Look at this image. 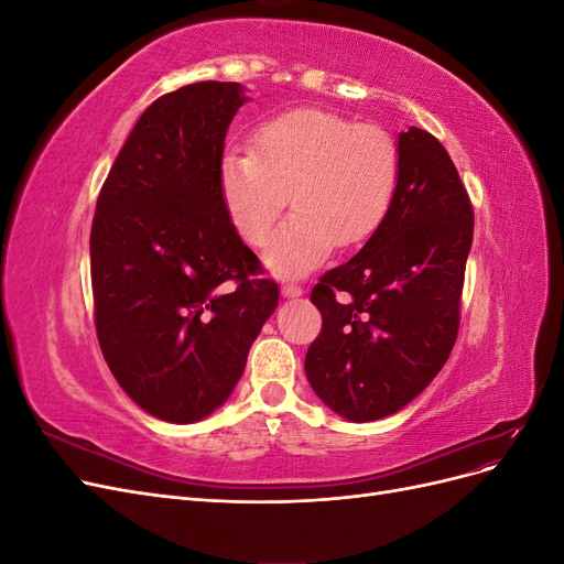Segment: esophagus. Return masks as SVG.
I'll return each mask as SVG.
<instances>
[{"label":"esophagus","mask_w":564,"mask_h":564,"mask_svg":"<svg viewBox=\"0 0 564 564\" xmlns=\"http://www.w3.org/2000/svg\"><path fill=\"white\" fill-rule=\"evenodd\" d=\"M301 294H303V289L299 284H294V282H284L282 284V296L284 299H299Z\"/></svg>","instance_id":"obj_1"}]
</instances>
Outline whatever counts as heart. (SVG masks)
Wrapping results in <instances>:
<instances>
[{
    "label": "heart",
    "mask_w": 564,
    "mask_h": 564,
    "mask_svg": "<svg viewBox=\"0 0 564 564\" xmlns=\"http://www.w3.org/2000/svg\"><path fill=\"white\" fill-rule=\"evenodd\" d=\"M400 152L377 124L317 108L265 119L253 150L230 145L218 191L237 235L263 245L286 202L294 214L272 237L265 265L282 278L319 265L334 245L350 247L381 226L395 197Z\"/></svg>",
    "instance_id": "b5f03b06"
}]
</instances>
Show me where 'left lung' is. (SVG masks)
<instances>
[{
	"mask_svg": "<svg viewBox=\"0 0 564 564\" xmlns=\"http://www.w3.org/2000/svg\"><path fill=\"white\" fill-rule=\"evenodd\" d=\"M398 152L395 197L381 226L311 294L322 332L305 377L332 412L355 423L400 412L445 367L473 245V207L447 150L409 127Z\"/></svg>",
	"mask_w": 564,
	"mask_h": 564,
	"instance_id": "obj_1",
	"label": "left lung"
}]
</instances>
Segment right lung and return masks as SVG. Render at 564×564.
Returning <instances> with one entry per match:
<instances>
[{"label":"right lung","mask_w":564,"mask_h":564,"mask_svg":"<svg viewBox=\"0 0 564 564\" xmlns=\"http://www.w3.org/2000/svg\"><path fill=\"white\" fill-rule=\"evenodd\" d=\"M237 82H197L135 122L96 202V334L117 383L143 412L195 423L224 406L280 289L259 280L218 191Z\"/></svg>","instance_id":"right-lung-1"}]
</instances>
